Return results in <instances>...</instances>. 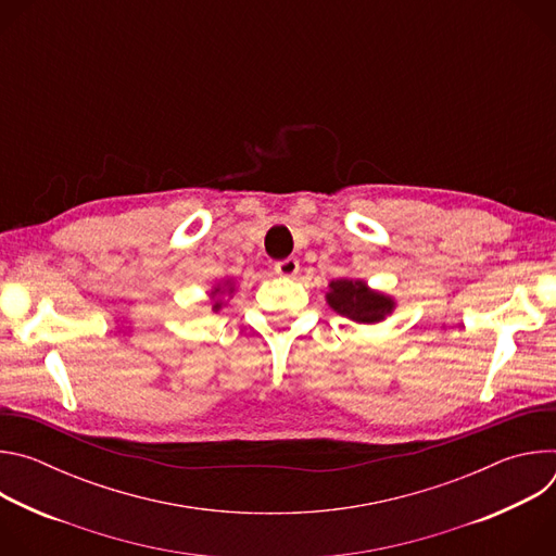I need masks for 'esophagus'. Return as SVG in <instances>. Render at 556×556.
<instances>
[{"mask_svg":"<svg viewBox=\"0 0 556 556\" xmlns=\"http://www.w3.org/2000/svg\"><path fill=\"white\" fill-rule=\"evenodd\" d=\"M275 273L281 275V277H294L299 273V262L294 257L281 260V262L275 264Z\"/></svg>","mask_w":556,"mask_h":556,"instance_id":"1","label":"esophagus"}]
</instances>
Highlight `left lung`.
Returning a JSON list of instances; mask_svg holds the SVG:
<instances>
[{
    "label": "left lung",
    "mask_w": 556,
    "mask_h": 556,
    "mask_svg": "<svg viewBox=\"0 0 556 556\" xmlns=\"http://www.w3.org/2000/svg\"><path fill=\"white\" fill-rule=\"evenodd\" d=\"M328 305L361 326H376L384 321L395 309V299L382 290H374L365 279H332L326 292Z\"/></svg>",
    "instance_id": "8db88e82"
}]
</instances>
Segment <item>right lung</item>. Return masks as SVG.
I'll use <instances>...</instances> for the list:
<instances>
[{
    "label": "right lung",
    "instance_id": "1",
    "mask_svg": "<svg viewBox=\"0 0 556 556\" xmlns=\"http://www.w3.org/2000/svg\"><path fill=\"white\" fill-rule=\"evenodd\" d=\"M232 292H235V281H232V279H222V281H217V283L208 290V299L213 301L211 309H213V312H219V309L228 303V299H232Z\"/></svg>",
    "mask_w": 556,
    "mask_h": 556
}]
</instances>
